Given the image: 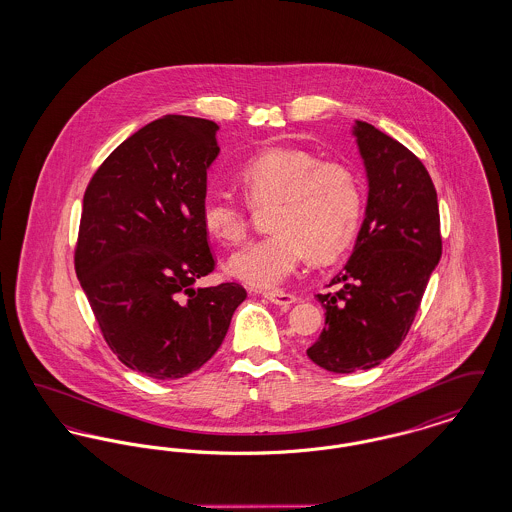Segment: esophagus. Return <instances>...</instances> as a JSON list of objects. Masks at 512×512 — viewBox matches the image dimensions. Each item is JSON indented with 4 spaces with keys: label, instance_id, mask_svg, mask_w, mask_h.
<instances>
[{
    "label": "esophagus",
    "instance_id": "obj_1",
    "mask_svg": "<svg viewBox=\"0 0 512 512\" xmlns=\"http://www.w3.org/2000/svg\"><path fill=\"white\" fill-rule=\"evenodd\" d=\"M265 297H267L270 303H274V305H284V307L297 303V295H293V293L290 292H265Z\"/></svg>",
    "mask_w": 512,
    "mask_h": 512
}]
</instances>
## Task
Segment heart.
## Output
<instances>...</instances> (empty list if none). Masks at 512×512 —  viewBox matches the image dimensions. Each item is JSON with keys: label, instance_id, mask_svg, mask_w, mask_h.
<instances>
[{"label": "heart", "instance_id": "obj_1", "mask_svg": "<svg viewBox=\"0 0 512 512\" xmlns=\"http://www.w3.org/2000/svg\"><path fill=\"white\" fill-rule=\"evenodd\" d=\"M245 194L255 205L274 201L270 232L236 251L228 272L245 284L272 290L284 284L305 253L330 261L353 242L363 211L355 174L297 147H268L240 169ZM201 220L211 236L238 244L247 234L244 203L222 188L201 197Z\"/></svg>", "mask_w": 512, "mask_h": 512}]
</instances>
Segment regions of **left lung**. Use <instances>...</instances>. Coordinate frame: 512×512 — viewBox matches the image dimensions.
<instances>
[{"label": "left lung", "mask_w": 512, "mask_h": 512, "mask_svg": "<svg viewBox=\"0 0 512 512\" xmlns=\"http://www.w3.org/2000/svg\"><path fill=\"white\" fill-rule=\"evenodd\" d=\"M353 136L368 178L365 220L353 253L318 293L326 326L307 349L313 363L338 374L380 365L401 345L441 257L438 194L422 161L372 124Z\"/></svg>", "instance_id": "1"}]
</instances>
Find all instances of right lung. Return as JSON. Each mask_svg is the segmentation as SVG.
Returning a JSON list of instances; mask_svg holds the SVG:
<instances>
[{
	"mask_svg": "<svg viewBox=\"0 0 512 512\" xmlns=\"http://www.w3.org/2000/svg\"><path fill=\"white\" fill-rule=\"evenodd\" d=\"M219 126L167 115L117 147L92 176L74 268L119 361L155 380L205 365L247 297L236 282L197 288L215 268L201 220Z\"/></svg>",
	"mask_w": 512,
	"mask_h": 512,
	"instance_id": "1",
	"label": "right lung"
}]
</instances>
